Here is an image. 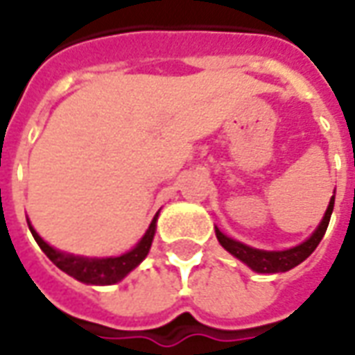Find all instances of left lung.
Listing matches in <instances>:
<instances>
[{
	"label": "left lung",
	"instance_id": "obj_1",
	"mask_svg": "<svg viewBox=\"0 0 355 355\" xmlns=\"http://www.w3.org/2000/svg\"><path fill=\"white\" fill-rule=\"evenodd\" d=\"M333 207H335V196L329 201V207L325 211V216L321 218L320 226L315 228L310 238L302 241L300 245L291 247V249H285V251H262V249H253V247L241 243L238 239H232L228 236H224L223 232L218 230L215 226L216 239L218 243L228 251L230 254H234L236 259H239L241 262H245L247 266L259 272V274H277V272H287L291 268L298 266L300 262H304L310 254L315 251V247L320 245V241L325 236V230H327L329 220H331V213H333Z\"/></svg>",
	"mask_w": 355,
	"mask_h": 355
}]
</instances>
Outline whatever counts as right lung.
<instances>
[{
	"instance_id": "obj_1",
	"label": "right lung",
	"mask_w": 355,
	"mask_h": 355,
	"mask_svg": "<svg viewBox=\"0 0 355 355\" xmlns=\"http://www.w3.org/2000/svg\"><path fill=\"white\" fill-rule=\"evenodd\" d=\"M155 220H157V215L154 216L152 224L148 226L146 234L142 236V239L132 247L131 251L119 254V257H106V259H87V257L60 253L55 247H51L49 243L43 241L42 236L32 228V224H28V226H30V232L37 241V245L42 247L43 253L47 254L49 261L55 266L60 268L62 272L76 277L78 282L89 283V285H114V283L121 282L125 275L146 259L152 241H154Z\"/></svg>"
}]
</instances>
